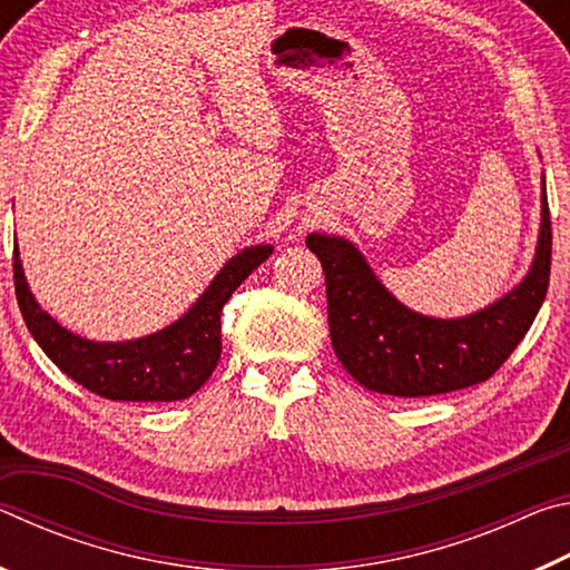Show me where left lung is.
<instances>
[{
  "instance_id": "left-lung-1",
  "label": "left lung",
  "mask_w": 570,
  "mask_h": 570,
  "mask_svg": "<svg viewBox=\"0 0 570 570\" xmlns=\"http://www.w3.org/2000/svg\"><path fill=\"white\" fill-rule=\"evenodd\" d=\"M326 276L336 360L362 387L392 397H430L493 377L533 324L551 278V214L540 193L535 258L513 292L460 320H435L394 298L342 236L308 234Z\"/></svg>"
}]
</instances>
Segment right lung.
I'll list each match as a JSON object with an SVG mask.
<instances>
[{
    "label": "right lung",
    "instance_id": "right-lung-1",
    "mask_svg": "<svg viewBox=\"0 0 570 570\" xmlns=\"http://www.w3.org/2000/svg\"><path fill=\"white\" fill-rule=\"evenodd\" d=\"M272 246L238 250L178 322L130 342H90L42 312L14 246V292L24 324L67 377L115 402H176L204 387L220 360V312Z\"/></svg>",
    "mask_w": 570,
    "mask_h": 570
}]
</instances>
